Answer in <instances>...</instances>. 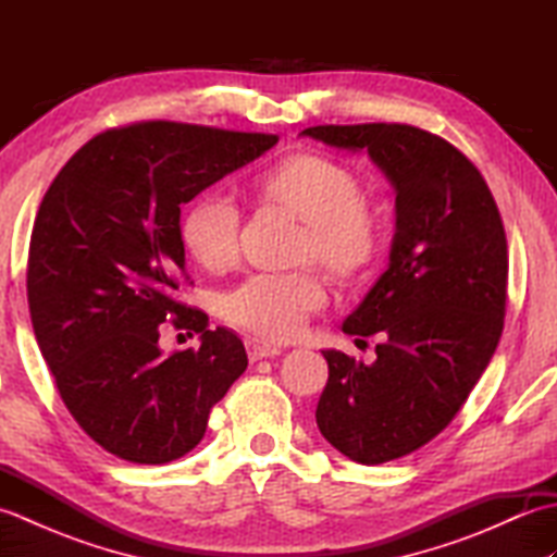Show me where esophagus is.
Here are the masks:
<instances>
[{
  "mask_svg": "<svg viewBox=\"0 0 557 557\" xmlns=\"http://www.w3.org/2000/svg\"><path fill=\"white\" fill-rule=\"evenodd\" d=\"M246 354L251 361H260V359H270V357H280L282 349L265 345V342L258 339H246Z\"/></svg>",
  "mask_w": 557,
  "mask_h": 557,
  "instance_id": "1",
  "label": "esophagus"
}]
</instances>
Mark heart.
<instances>
[{
    "mask_svg": "<svg viewBox=\"0 0 557 557\" xmlns=\"http://www.w3.org/2000/svg\"><path fill=\"white\" fill-rule=\"evenodd\" d=\"M258 196L270 208L304 222L299 263L315 260L337 282L357 280L381 244V220L361 198V182L347 164L321 152L289 156L260 174ZM242 212L232 198L206 194L186 210L182 242L200 268L227 272L239 260ZM325 287L313 272L253 275L220 299L227 323L256 337L285 342L304 333L321 311Z\"/></svg>",
    "mask_w": 557,
    "mask_h": 557,
    "instance_id": "heart-1",
    "label": "heart"
}]
</instances>
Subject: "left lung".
Instances as JSON below:
<instances>
[{
  "mask_svg": "<svg viewBox=\"0 0 557 557\" xmlns=\"http://www.w3.org/2000/svg\"><path fill=\"white\" fill-rule=\"evenodd\" d=\"M299 136L369 152L395 188L387 268L342 330L381 335L375 361L323 349L315 423L359 465L425 445L455 419L503 335L507 239L481 172L447 140L407 124L311 126Z\"/></svg>",
  "mask_w": 557,
  "mask_h": 557,
  "instance_id": "1",
  "label": "left lung"
}]
</instances>
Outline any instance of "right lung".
I'll return each instance as SVG.
<instances>
[{
	"instance_id": "obj_1",
	"label": "right lung",
	"mask_w": 557,
	"mask_h": 557,
	"mask_svg": "<svg viewBox=\"0 0 557 557\" xmlns=\"http://www.w3.org/2000/svg\"><path fill=\"white\" fill-rule=\"evenodd\" d=\"M277 144V136L172 122L88 140L40 203L30 234L35 339L71 417L108 453L168 465L206 435L212 405L248 357L230 327L174 299L186 270L182 206ZM199 333L162 355L159 325Z\"/></svg>"
}]
</instances>
